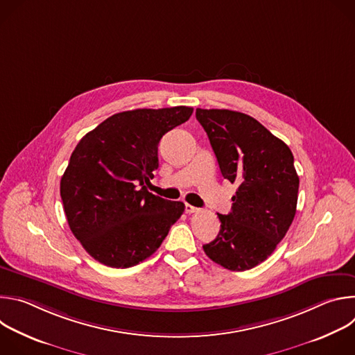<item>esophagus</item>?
<instances>
[{
	"label": "esophagus",
	"instance_id": "1",
	"mask_svg": "<svg viewBox=\"0 0 355 355\" xmlns=\"http://www.w3.org/2000/svg\"><path fill=\"white\" fill-rule=\"evenodd\" d=\"M198 211H199L198 208H195V207H192L189 204H185V214H195Z\"/></svg>",
	"mask_w": 355,
	"mask_h": 355
}]
</instances>
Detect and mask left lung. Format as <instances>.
<instances>
[{
  "label": "left lung",
  "instance_id": "8db88e82",
  "mask_svg": "<svg viewBox=\"0 0 355 355\" xmlns=\"http://www.w3.org/2000/svg\"><path fill=\"white\" fill-rule=\"evenodd\" d=\"M223 178L239 188L232 212L205 254L230 271L267 260L286 234L297 202L299 177L291 148L259 121L229 110H196Z\"/></svg>",
  "mask_w": 355,
  "mask_h": 355
}]
</instances>
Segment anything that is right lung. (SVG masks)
I'll return each instance as SVG.
<instances>
[{
  "label": "right lung",
  "mask_w": 355,
  "mask_h": 355,
  "mask_svg": "<svg viewBox=\"0 0 355 355\" xmlns=\"http://www.w3.org/2000/svg\"><path fill=\"white\" fill-rule=\"evenodd\" d=\"M189 107L115 114L76 146L60 181L70 230L101 264L129 268L162 245L185 205L147 191L160 139L192 115Z\"/></svg>",
  "instance_id": "1"
}]
</instances>
